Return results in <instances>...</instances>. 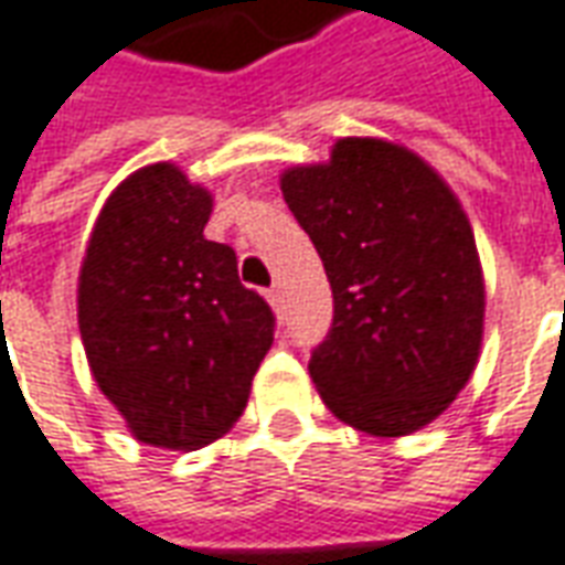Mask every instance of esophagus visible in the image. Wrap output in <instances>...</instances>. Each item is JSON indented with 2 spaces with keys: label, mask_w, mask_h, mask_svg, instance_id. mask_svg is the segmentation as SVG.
<instances>
[{
  "label": "esophagus",
  "mask_w": 565,
  "mask_h": 565,
  "mask_svg": "<svg viewBox=\"0 0 565 565\" xmlns=\"http://www.w3.org/2000/svg\"><path fill=\"white\" fill-rule=\"evenodd\" d=\"M266 299H269L271 306H275V309H281L284 306V290H281V284H275V287H269V290H266Z\"/></svg>",
  "instance_id": "1"
}]
</instances>
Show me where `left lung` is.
Returning <instances> with one entry per match:
<instances>
[{
    "instance_id": "left-lung-1",
    "label": "left lung",
    "mask_w": 565,
    "mask_h": 565,
    "mask_svg": "<svg viewBox=\"0 0 565 565\" xmlns=\"http://www.w3.org/2000/svg\"><path fill=\"white\" fill-rule=\"evenodd\" d=\"M281 192L333 290L309 373L327 409L373 437L425 428L468 385L487 287L456 192L413 149L342 137L294 164Z\"/></svg>"
}]
</instances>
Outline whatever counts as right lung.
Instances as JSON below:
<instances>
[{"label":"right lung","instance_id":"obj_1","mask_svg":"<svg viewBox=\"0 0 565 565\" xmlns=\"http://www.w3.org/2000/svg\"><path fill=\"white\" fill-rule=\"evenodd\" d=\"M214 195L171 161L125 177L78 269L90 376L149 447L199 449L238 422L275 339L266 299L204 238Z\"/></svg>","mask_w":565,"mask_h":565}]
</instances>
